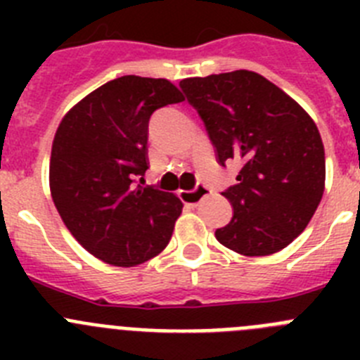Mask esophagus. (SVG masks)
<instances>
[{
	"mask_svg": "<svg viewBox=\"0 0 360 360\" xmlns=\"http://www.w3.org/2000/svg\"><path fill=\"white\" fill-rule=\"evenodd\" d=\"M211 191L205 186H198L195 191H180V198L184 203H189V205H198L203 198H207Z\"/></svg>",
	"mask_w": 360,
	"mask_h": 360,
	"instance_id": "1",
	"label": "esophagus"
}]
</instances>
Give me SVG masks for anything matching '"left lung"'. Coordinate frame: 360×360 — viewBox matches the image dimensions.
Masks as SVG:
<instances>
[{
    "mask_svg": "<svg viewBox=\"0 0 360 360\" xmlns=\"http://www.w3.org/2000/svg\"><path fill=\"white\" fill-rule=\"evenodd\" d=\"M218 162L240 165L224 193L234 214L216 240L241 256H270L307 229L324 193L319 129L290 95L249 70L180 81Z\"/></svg>",
    "mask_w": 360,
    "mask_h": 360,
    "instance_id": "1",
    "label": "left lung"
}]
</instances>
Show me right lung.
Returning <instances> with one entry per match:
<instances>
[{"instance_id": "add662e5", "label": "right lung", "mask_w": 360, "mask_h": 360, "mask_svg": "<svg viewBox=\"0 0 360 360\" xmlns=\"http://www.w3.org/2000/svg\"><path fill=\"white\" fill-rule=\"evenodd\" d=\"M182 101L167 79L124 75L63 117L52 142L50 193L72 236L101 262L141 265L169 243L182 202L133 182L149 167L151 113Z\"/></svg>"}]
</instances>
